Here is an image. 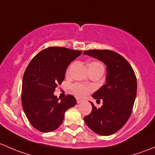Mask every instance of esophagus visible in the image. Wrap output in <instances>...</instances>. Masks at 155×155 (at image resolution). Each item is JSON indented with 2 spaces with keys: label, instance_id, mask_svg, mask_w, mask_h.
Wrapping results in <instances>:
<instances>
[{
  "label": "esophagus",
  "instance_id": "34e87169",
  "mask_svg": "<svg viewBox=\"0 0 155 155\" xmlns=\"http://www.w3.org/2000/svg\"><path fill=\"white\" fill-rule=\"evenodd\" d=\"M82 101H83V100L80 99V98H77V103H78V104L81 103V102H82Z\"/></svg>",
  "mask_w": 155,
  "mask_h": 155
}]
</instances>
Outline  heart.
Masks as SVG:
<instances>
[{"label": "heart", "instance_id": "b5f03b06", "mask_svg": "<svg viewBox=\"0 0 155 155\" xmlns=\"http://www.w3.org/2000/svg\"><path fill=\"white\" fill-rule=\"evenodd\" d=\"M71 66H68V69L66 71V74H68L70 71V68H71ZM88 67L89 72H94V71H101V72H104V66L101 64L100 62L96 61V60H93V61L89 62L88 63ZM71 90L72 92L75 94L78 97H84L85 95H87L89 92L92 90V88L88 86H85L84 84H74L71 86Z\"/></svg>", "mask_w": 155, "mask_h": 155}]
</instances>
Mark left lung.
I'll return each instance as SVG.
<instances>
[{"label": "left lung", "mask_w": 155, "mask_h": 155, "mask_svg": "<svg viewBox=\"0 0 155 155\" xmlns=\"http://www.w3.org/2000/svg\"><path fill=\"white\" fill-rule=\"evenodd\" d=\"M84 54L101 60L107 66L106 84L92 95L103 101L97 108L92 102V110L84 122L95 133L109 136L120 130L132 113L137 95V78L130 63L122 56L110 50H89Z\"/></svg>", "instance_id": "obj_1"}]
</instances>
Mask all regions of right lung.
Masks as SVG:
<instances>
[{"label": "right lung", "mask_w": 155, "mask_h": 155, "mask_svg": "<svg viewBox=\"0 0 155 155\" xmlns=\"http://www.w3.org/2000/svg\"><path fill=\"white\" fill-rule=\"evenodd\" d=\"M81 53L49 47L36 54L27 67L22 80L21 104L27 118L36 130L53 131L63 123L65 112L77 103L73 95L60 99L54 92L64 81L67 67Z\"/></svg>", "instance_id": "add662e5"}]
</instances>
